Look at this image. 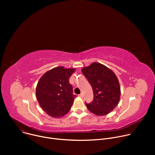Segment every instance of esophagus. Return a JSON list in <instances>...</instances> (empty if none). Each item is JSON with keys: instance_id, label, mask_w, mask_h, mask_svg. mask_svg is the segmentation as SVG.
I'll return each mask as SVG.
<instances>
[{"instance_id": "34e87169", "label": "esophagus", "mask_w": 155, "mask_h": 155, "mask_svg": "<svg viewBox=\"0 0 155 155\" xmlns=\"http://www.w3.org/2000/svg\"><path fill=\"white\" fill-rule=\"evenodd\" d=\"M78 96H79L80 97H81V98H82V97H83V94H82V93H81V94H80L78 95Z\"/></svg>"}]
</instances>
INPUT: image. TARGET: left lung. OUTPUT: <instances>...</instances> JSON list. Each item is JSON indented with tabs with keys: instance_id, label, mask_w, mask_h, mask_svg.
<instances>
[{
	"instance_id": "obj_1",
	"label": "left lung",
	"mask_w": 155,
	"mask_h": 155,
	"mask_svg": "<svg viewBox=\"0 0 155 155\" xmlns=\"http://www.w3.org/2000/svg\"><path fill=\"white\" fill-rule=\"evenodd\" d=\"M82 73L92 86L93 101L86 104L87 109L97 116L108 114L120 102L121 88L115 74L99 62H94L81 69Z\"/></svg>"
}]
</instances>
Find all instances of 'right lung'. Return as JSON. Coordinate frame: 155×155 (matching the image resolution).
<instances>
[{"instance_id": "1", "label": "right lung", "mask_w": 155, "mask_h": 155, "mask_svg": "<svg viewBox=\"0 0 155 155\" xmlns=\"http://www.w3.org/2000/svg\"><path fill=\"white\" fill-rule=\"evenodd\" d=\"M74 68L66 69L63 66L54 68L44 74L36 86V98L43 110L53 118H61L71 108L77 97L69 83Z\"/></svg>"}]
</instances>
